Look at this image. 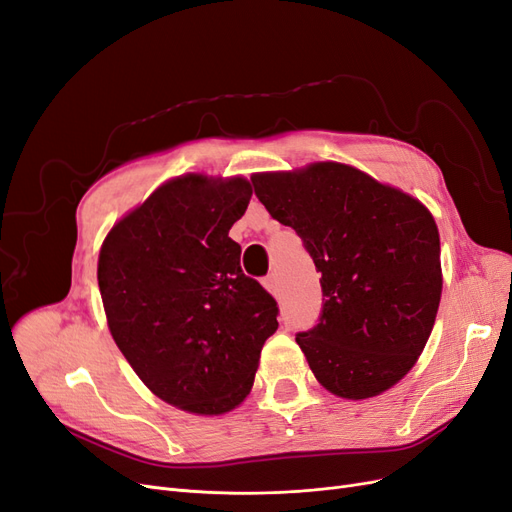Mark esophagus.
Masks as SVG:
<instances>
[{
	"label": "esophagus",
	"mask_w": 512,
	"mask_h": 512,
	"mask_svg": "<svg viewBox=\"0 0 512 512\" xmlns=\"http://www.w3.org/2000/svg\"><path fill=\"white\" fill-rule=\"evenodd\" d=\"M262 286H265L271 294H275V292H277V282H275V277H273V275L265 277V280H262Z\"/></svg>",
	"instance_id": "obj_1"
}]
</instances>
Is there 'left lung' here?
<instances>
[{"instance_id":"obj_1","label":"left lung","mask_w":512,"mask_h":512,"mask_svg":"<svg viewBox=\"0 0 512 512\" xmlns=\"http://www.w3.org/2000/svg\"><path fill=\"white\" fill-rule=\"evenodd\" d=\"M252 183L322 273L320 322L297 335L316 380L352 401L389 391L416 365L440 307V232L431 211L342 162L254 173Z\"/></svg>"}]
</instances>
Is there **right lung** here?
<instances>
[{
	"instance_id": "add662e5",
	"label": "right lung",
	"mask_w": 512,
	"mask_h": 512,
	"mask_svg": "<svg viewBox=\"0 0 512 512\" xmlns=\"http://www.w3.org/2000/svg\"><path fill=\"white\" fill-rule=\"evenodd\" d=\"M250 198L241 175L168 179L100 247L108 331L147 389L183 412L241 406L277 331L275 299L241 271L228 237Z\"/></svg>"
}]
</instances>
